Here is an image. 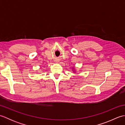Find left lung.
I'll return each instance as SVG.
<instances>
[{
    "instance_id": "1",
    "label": "left lung",
    "mask_w": 125,
    "mask_h": 125,
    "mask_svg": "<svg viewBox=\"0 0 125 125\" xmlns=\"http://www.w3.org/2000/svg\"><path fill=\"white\" fill-rule=\"evenodd\" d=\"M73 71H74V73H75V69H74V68H73Z\"/></svg>"
}]
</instances>
